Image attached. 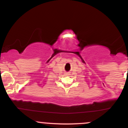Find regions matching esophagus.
Returning <instances> with one entry per match:
<instances>
[{"mask_svg":"<svg viewBox=\"0 0 128 128\" xmlns=\"http://www.w3.org/2000/svg\"><path fill=\"white\" fill-rule=\"evenodd\" d=\"M69 74V73H66V76H68Z\"/></svg>","mask_w":128,"mask_h":128,"instance_id":"34e87169","label":"esophagus"}]
</instances>
